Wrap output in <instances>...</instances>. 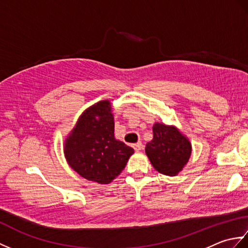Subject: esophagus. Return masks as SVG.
I'll return each mask as SVG.
<instances>
[{"label": "esophagus", "instance_id": "esophagus-1", "mask_svg": "<svg viewBox=\"0 0 248 248\" xmlns=\"http://www.w3.org/2000/svg\"><path fill=\"white\" fill-rule=\"evenodd\" d=\"M133 148H134V150L136 152H139V151H140L141 149H143V145H141L140 141H139V143H136V144L133 145Z\"/></svg>", "mask_w": 248, "mask_h": 248}]
</instances>
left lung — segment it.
<instances>
[{"instance_id":"obj_1","label":"left lung","mask_w":248,"mask_h":248,"mask_svg":"<svg viewBox=\"0 0 248 248\" xmlns=\"http://www.w3.org/2000/svg\"><path fill=\"white\" fill-rule=\"evenodd\" d=\"M152 131L154 139L145 149L151 165L163 175L177 176L191 157V141L175 125L155 123Z\"/></svg>"}]
</instances>
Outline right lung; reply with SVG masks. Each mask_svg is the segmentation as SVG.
<instances>
[{"instance_id": "right-lung-1", "label": "right lung", "mask_w": 248, "mask_h": 248, "mask_svg": "<svg viewBox=\"0 0 248 248\" xmlns=\"http://www.w3.org/2000/svg\"><path fill=\"white\" fill-rule=\"evenodd\" d=\"M134 149L115 139L109 100L87 108L64 141L68 164L81 177L108 184L120 175Z\"/></svg>"}]
</instances>
